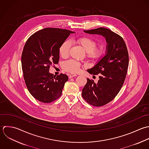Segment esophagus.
<instances>
[{
  "instance_id": "34e87169",
  "label": "esophagus",
  "mask_w": 149,
  "mask_h": 149,
  "mask_svg": "<svg viewBox=\"0 0 149 149\" xmlns=\"http://www.w3.org/2000/svg\"><path fill=\"white\" fill-rule=\"evenodd\" d=\"M77 76V75L76 74H74V73H71L69 74V78H72V77H76Z\"/></svg>"
}]
</instances>
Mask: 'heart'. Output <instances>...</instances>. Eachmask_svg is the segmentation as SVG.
Returning a JSON list of instances; mask_svg holds the SVG:
<instances>
[{
    "label": "heart",
    "mask_w": 149,
    "mask_h": 149,
    "mask_svg": "<svg viewBox=\"0 0 149 149\" xmlns=\"http://www.w3.org/2000/svg\"><path fill=\"white\" fill-rule=\"evenodd\" d=\"M76 42L86 52L87 56L92 59L99 58L104 51V46L103 45L96 46V40L89 36L80 37L76 40ZM70 47V41H64L59 47L60 55L63 57H67L69 53ZM81 65L79 62L74 60H70L64 63V69L68 72H75L79 70Z\"/></svg>",
    "instance_id": "obj_1"
}]
</instances>
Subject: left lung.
I'll use <instances>...</instances> for the list:
<instances>
[{"mask_svg":"<svg viewBox=\"0 0 149 149\" xmlns=\"http://www.w3.org/2000/svg\"><path fill=\"white\" fill-rule=\"evenodd\" d=\"M84 31L102 35L107 42L105 55L87 70L91 74H99V80L96 84L87 78L82 92L83 98L88 103L100 107L113 100L123 86L129 64L128 52L123 38L110 29L100 27Z\"/></svg>","mask_w":149,"mask_h":149,"instance_id":"left-lung-1","label":"left lung"}]
</instances>
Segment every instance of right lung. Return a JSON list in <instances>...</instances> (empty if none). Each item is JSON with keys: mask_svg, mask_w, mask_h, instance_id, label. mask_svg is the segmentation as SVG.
<instances>
[{"mask_svg": "<svg viewBox=\"0 0 149 149\" xmlns=\"http://www.w3.org/2000/svg\"><path fill=\"white\" fill-rule=\"evenodd\" d=\"M73 33L64 29L46 28L32 35L24 45L21 56L24 78L31 95L39 102L49 103L61 95L68 76L54 75L49 69L53 64H58L59 47Z\"/></svg>", "mask_w": 149, "mask_h": 149, "instance_id": "add662e5", "label": "right lung"}]
</instances>
